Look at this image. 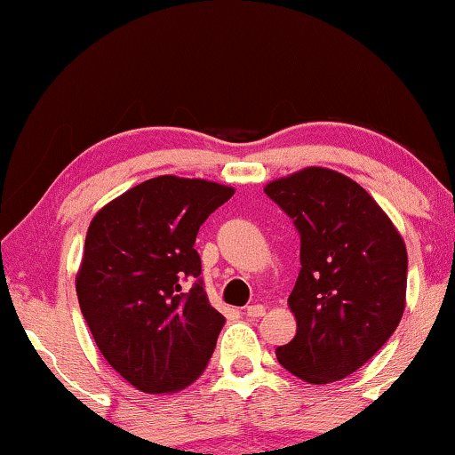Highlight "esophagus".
Segmentation results:
<instances>
[{"label": "esophagus", "mask_w": 455, "mask_h": 455, "mask_svg": "<svg viewBox=\"0 0 455 455\" xmlns=\"http://www.w3.org/2000/svg\"><path fill=\"white\" fill-rule=\"evenodd\" d=\"M244 313H246V316H252L254 319V316H263L267 313V308L263 307V304H252V307H246Z\"/></svg>", "instance_id": "34e87169"}]
</instances>
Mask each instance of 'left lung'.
I'll return each instance as SVG.
<instances>
[{
  "label": "left lung",
  "instance_id": "1",
  "mask_svg": "<svg viewBox=\"0 0 455 455\" xmlns=\"http://www.w3.org/2000/svg\"><path fill=\"white\" fill-rule=\"evenodd\" d=\"M265 195L300 234V273L288 298L296 335L277 360L323 385L358 371L391 338L406 308L408 254L363 186L327 167L273 180Z\"/></svg>",
  "mask_w": 455,
  "mask_h": 455
}]
</instances>
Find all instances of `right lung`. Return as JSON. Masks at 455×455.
Returning <instances> with one entry per match:
<instances>
[{"instance_id": "right-lung-1", "label": "right lung", "mask_w": 455, "mask_h": 455, "mask_svg": "<svg viewBox=\"0 0 455 455\" xmlns=\"http://www.w3.org/2000/svg\"><path fill=\"white\" fill-rule=\"evenodd\" d=\"M232 196L217 182L159 176L92 217L76 273L80 310L103 358L145 394H173L207 369L226 319L204 294L195 240ZM188 276L197 282L184 291Z\"/></svg>"}]
</instances>
